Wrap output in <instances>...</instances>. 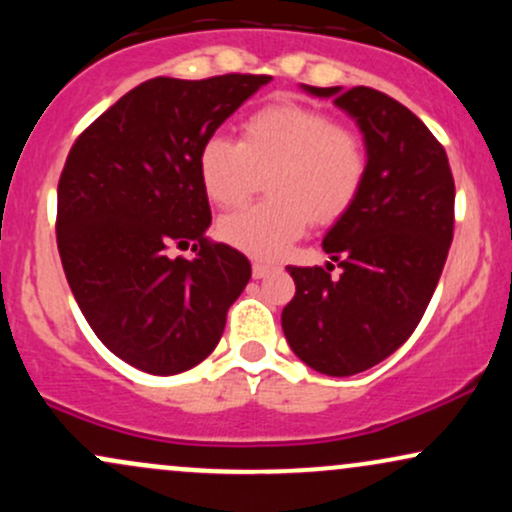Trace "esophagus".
<instances>
[{
    "mask_svg": "<svg viewBox=\"0 0 512 512\" xmlns=\"http://www.w3.org/2000/svg\"><path fill=\"white\" fill-rule=\"evenodd\" d=\"M272 269H274V264L255 262V264H252V276H255V279H264V276L272 272Z\"/></svg>",
    "mask_w": 512,
    "mask_h": 512,
    "instance_id": "34e87169",
    "label": "esophagus"
}]
</instances>
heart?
<instances>
[{"mask_svg":"<svg viewBox=\"0 0 512 512\" xmlns=\"http://www.w3.org/2000/svg\"><path fill=\"white\" fill-rule=\"evenodd\" d=\"M366 146L322 110L293 101L264 105L240 127V144L214 134L199 146L197 175L219 207L250 195L255 170H269L267 195L219 221V236L252 257H279L310 219L330 223L354 204L366 180Z\"/></svg>","mask_w":512,"mask_h":512,"instance_id":"obj_1","label":"heart"}]
</instances>
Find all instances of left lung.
Instances as JSON below:
<instances>
[{"label":"left lung","instance_id":"obj_1","mask_svg":"<svg viewBox=\"0 0 512 512\" xmlns=\"http://www.w3.org/2000/svg\"><path fill=\"white\" fill-rule=\"evenodd\" d=\"M301 88L332 98L366 146V180L322 238L343 267H286L296 296L281 313L305 366L346 378L385 361L411 337L436 291L455 226V182L431 129L395 98L356 86Z\"/></svg>","mask_w":512,"mask_h":512}]
</instances>
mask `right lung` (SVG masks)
<instances>
[{
    "label": "right lung",
    "instance_id": "1",
    "mask_svg": "<svg viewBox=\"0 0 512 512\" xmlns=\"http://www.w3.org/2000/svg\"><path fill=\"white\" fill-rule=\"evenodd\" d=\"M272 76L144 81L76 139L57 185V248L81 313L117 358L151 375L219 344L250 262L209 243L199 146ZM192 247L196 257L168 258Z\"/></svg>",
    "mask_w": 512,
    "mask_h": 512
}]
</instances>
